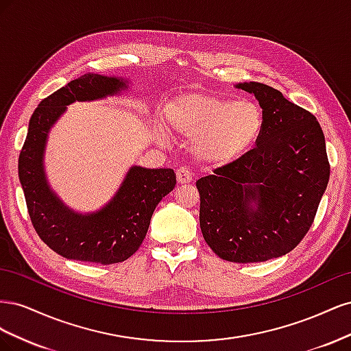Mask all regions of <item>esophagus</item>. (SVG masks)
<instances>
[{
  "mask_svg": "<svg viewBox=\"0 0 351 351\" xmlns=\"http://www.w3.org/2000/svg\"><path fill=\"white\" fill-rule=\"evenodd\" d=\"M177 182H178V184H184V183H190L192 182V171H190V169H187V168H184V167H180L178 169H177Z\"/></svg>",
  "mask_w": 351,
  "mask_h": 351,
  "instance_id": "obj_1",
  "label": "esophagus"
}]
</instances>
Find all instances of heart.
I'll return each instance as SVG.
<instances>
[{"mask_svg": "<svg viewBox=\"0 0 351 351\" xmlns=\"http://www.w3.org/2000/svg\"><path fill=\"white\" fill-rule=\"evenodd\" d=\"M165 114L169 127L187 139H196V154L217 165L243 156L263 132V114L256 104L215 95L183 93L167 105Z\"/></svg>", "mask_w": 351, "mask_h": 351, "instance_id": "b5f03b06", "label": "heart"}]
</instances>
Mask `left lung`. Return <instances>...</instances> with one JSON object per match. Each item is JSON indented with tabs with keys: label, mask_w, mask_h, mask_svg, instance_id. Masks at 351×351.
<instances>
[{
	"label": "left lung",
	"mask_w": 351,
	"mask_h": 351,
	"mask_svg": "<svg viewBox=\"0 0 351 351\" xmlns=\"http://www.w3.org/2000/svg\"><path fill=\"white\" fill-rule=\"evenodd\" d=\"M237 88L259 101L263 132L253 149L197 180L199 222L221 259L263 262L291 252L309 231L328 186L329 161L312 112L268 84Z\"/></svg>",
	"instance_id": "left-lung-1"
}]
</instances>
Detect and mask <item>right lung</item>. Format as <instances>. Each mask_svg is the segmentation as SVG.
Wrapping results in <instances>:
<instances>
[{"mask_svg":"<svg viewBox=\"0 0 351 351\" xmlns=\"http://www.w3.org/2000/svg\"><path fill=\"white\" fill-rule=\"evenodd\" d=\"M124 84L117 77L84 74L42 99L30 117L19 155V178L38 236L67 259L102 265L129 259L141 247L156 205L176 186L173 169L133 167L110 204L98 214L84 217L64 208L47 186L42 154L48 130L66 105L117 93Z\"/></svg>","mask_w":351,"mask_h":351,"instance_id":"1","label":"right lung"}]
</instances>
